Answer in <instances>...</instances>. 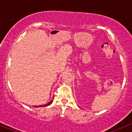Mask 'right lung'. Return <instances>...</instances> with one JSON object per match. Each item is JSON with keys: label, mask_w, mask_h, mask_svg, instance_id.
I'll return each mask as SVG.
<instances>
[{"label": "right lung", "mask_w": 132, "mask_h": 132, "mask_svg": "<svg viewBox=\"0 0 132 132\" xmlns=\"http://www.w3.org/2000/svg\"><path fill=\"white\" fill-rule=\"evenodd\" d=\"M53 102V100H52V101H50L49 102V103H46V104H45V105H37V106H34V107H47V106H49V105H50L51 104H52V103Z\"/></svg>", "instance_id": "add662e5"}]
</instances>
